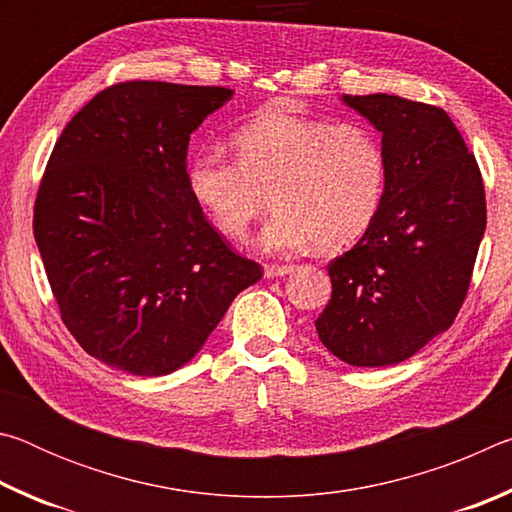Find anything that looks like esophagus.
Masks as SVG:
<instances>
[{
    "label": "esophagus",
    "mask_w": 512,
    "mask_h": 512,
    "mask_svg": "<svg viewBox=\"0 0 512 512\" xmlns=\"http://www.w3.org/2000/svg\"><path fill=\"white\" fill-rule=\"evenodd\" d=\"M293 273V266H280V264H268L264 268V275L268 277V280H273V277H284Z\"/></svg>",
    "instance_id": "esophagus-1"
}]
</instances>
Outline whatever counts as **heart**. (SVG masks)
Returning a JSON list of instances; mask_svg holds the SVG:
<instances>
[{
	"instance_id": "heart-1",
	"label": "heart",
	"mask_w": 512,
	"mask_h": 512,
	"mask_svg": "<svg viewBox=\"0 0 512 512\" xmlns=\"http://www.w3.org/2000/svg\"><path fill=\"white\" fill-rule=\"evenodd\" d=\"M232 146L237 160L205 149L187 164L189 194L223 235H244L266 210L268 192L277 212L259 246L277 255L348 246L379 212L386 153L359 121L266 108L232 135Z\"/></svg>"
}]
</instances>
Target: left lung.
I'll list each match as a JSON object with an SVG mask.
<instances>
[{
    "instance_id": "1",
    "label": "left lung",
    "mask_w": 512,
    "mask_h": 512,
    "mask_svg": "<svg viewBox=\"0 0 512 512\" xmlns=\"http://www.w3.org/2000/svg\"><path fill=\"white\" fill-rule=\"evenodd\" d=\"M381 133L386 187L352 250L327 266L318 339L357 368L402 363L461 309L485 232L479 164L443 108L395 94H343Z\"/></svg>"
}]
</instances>
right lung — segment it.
Instances as JSON below:
<instances>
[{"mask_svg": "<svg viewBox=\"0 0 512 512\" xmlns=\"http://www.w3.org/2000/svg\"><path fill=\"white\" fill-rule=\"evenodd\" d=\"M230 99L207 85L117 83L76 112L51 151L33 235L60 318L110 368H183L262 277L187 187L189 135Z\"/></svg>", "mask_w": 512, "mask_h": 512, "instance_id": "right-lung-1", "label": "right lung"}]
</instances>
